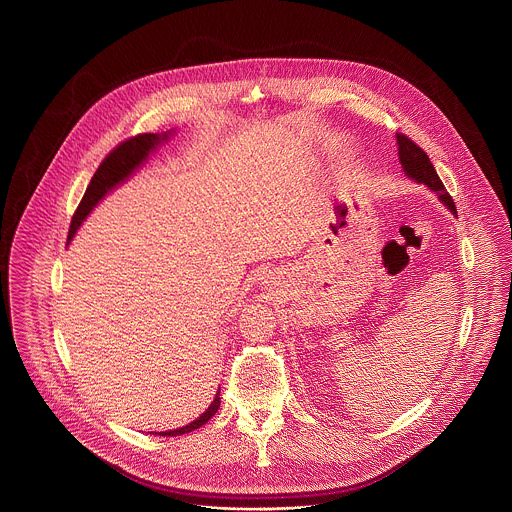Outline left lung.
Listing matches in <instances>:
<instances>
[{"instance_id": "left-lung-1", "label": "left lung", "mask_w": 512, "mask_h": 512, "mask_svg": "<svg viewBox=\"0 0 512 512\" xmlns=\"http://www.w3.org/2000/svg\"><path fill=\"white\" fill-rule=\"evenodd\" d=\"M396 139H398L400 162L404 165V171L408 173V177H411V179L417 181V183L427 184L430 190L436 192L438 198H440L444 204L448 205L451 211L457 215L450 192L446 190V186L440 181V177H438L434 165L430 164L427 152H425L421 146H417V144L413 143L404 133H396Z\"/></svg>"}]
</instances>
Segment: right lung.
I'll list each match as a JSON object with an SVG mask.
<instances>
[{"instance_id":"obj_1","label":"right lung","mask_w":512,"mask_h":512,"mask_svg":"<svg viewBox=\"0 0 512 512\" xmlns=\"http://www.w3.org/2000/svg\"><path fill=\"white\" fill-rule=\"evenodd\" d=\"M165 139H167V133H162V135H158V133H141V135H135L131 139H125V141H122L116 148H112L106 154V158L99 165V169L95 171L91 183H89L85 194H83L82 202H80L74 217H72L70 230H68V242L74 238L76 230L82 225L83 219L89 215V211L99 204V200H103L104 194L108 190H112L116 184L125 181L148 158L150 150L154 146H158L162 141H165ZM219 406H221V392L215 394V400L209 404V408L205 409L204 413L196 421H192L190 425H186L183 429L160 432V436H179V434H186V432L200 429L202 425H205L217 413Z\"/></svg>"}]
</instances>
